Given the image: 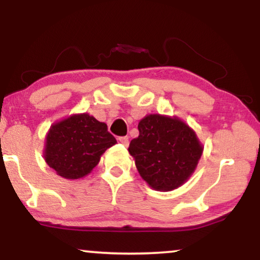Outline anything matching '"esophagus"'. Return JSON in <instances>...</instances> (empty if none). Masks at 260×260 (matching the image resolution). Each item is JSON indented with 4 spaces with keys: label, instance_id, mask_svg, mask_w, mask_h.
I'll return each instance as SVG.
<instances>
[{
    "label": "esophagus",
    "instance_id": "esophagus-1",
    "mask_svg": "<svg viewBox=\"0 0 260 260\" xmlns=\"http://www.w3.org/2000/svg\"><path fill=\"white\" fill-rule=\"evenodd\" d=\"M118 142H119V143H122L123 145H125V147H127V145H129V137H127V136L119 137Z\"/></svg>",
    "mask_w": 260,
    "mask_h": 260
}]
</instances>
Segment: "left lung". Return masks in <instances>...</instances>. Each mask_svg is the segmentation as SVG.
I'll return each mask as SVG.
<instances>
[{
  "label": "left lung",
  "mask_w": 260,
  "mask_h": 260,
  "mask_svg": "<svg viewBox=\"0 0 260 260\" xmlns=\"http://www.w3.org/2000/svg\"><path fill=\"white\" fill-rule=\"evenodd\" d=\"M140 136L130 142L129 154L142 179L158 191L182 186L197 169L204 145L179 117L151 113L138 123Z\"/></svg>",
  "instance_id": "8db88e82"
}]
</instances>
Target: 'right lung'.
<instances>
[{"mask_svg": "<svg viewBox=\"0 0 260 260\" xmlns=\"http://www.w3.org/2000/svg\"><path fill=\"white\" fill-rule=\"evenodd\" d=\"M116 143L105 123L87 112L74 113L49 127L44 157L59 176L78 180L88 175L106 149Z\"/></svg>", "mask_w": 260, "mask_h": 260, "instance_id": "obj_1", "label": "right lung"}]
</instances>
